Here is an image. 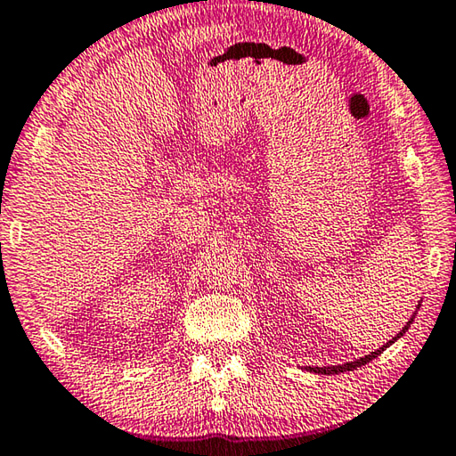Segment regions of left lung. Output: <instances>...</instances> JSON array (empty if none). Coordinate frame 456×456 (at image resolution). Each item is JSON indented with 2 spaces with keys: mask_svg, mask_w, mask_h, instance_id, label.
<instances>
[{
  "mask_svg": "<svg viewBox=\"0 0 456 456\" xmlns=\"http://www.w3.org/2000/svg\"><path fill=\"white\" fill-rule=\"evenodd\" d=\"M419 307H420V304L416 305V312H419ZM416 312L412 314V318L406 322V326L398 331V334L390 339V342H386L382 348H378V350H374V352H370V354H366V356H362V358H358V360H354V362H346V364H338V366H323V368H318V366H305L304 370H307V372H314V374H342V372H352V370H358L360 366H364V364H368L370 360H374V358H378L380 356V354L386 350V348H390L392 344L396 342L398 338H403L406 331H408V328H411V323L414 322V315H416Z\"/></svg>",
  "mask_w": 456,
  "mask_h": 456,
  "instance_id": "obj_1",
  "label": "left lung"
}]
</instances>
